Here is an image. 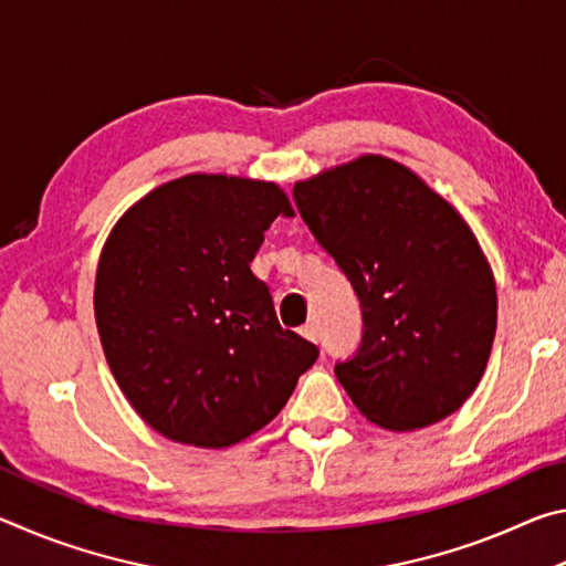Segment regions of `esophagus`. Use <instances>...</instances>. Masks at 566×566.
<instances>
[{"mask_svg": "<svg viewBox=\"0 0 566 566\" xmlns=\"http://www.w3.org/2000/svg\"><path fill=\"white\" fill-rule=\"evenodd\" d=\"M300 334L310 342H319V329H317V324H314V322H306L304 327L300 329Z\"/></svg>", "mask_w": 566, "mask_h": 566, "instance_id": "1", "label": "esophagus"}]
</instances>
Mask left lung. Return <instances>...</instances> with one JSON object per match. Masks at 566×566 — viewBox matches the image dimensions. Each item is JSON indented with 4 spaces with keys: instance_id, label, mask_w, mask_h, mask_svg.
<instances>
[{
    "instance_id": "1",
    "label": "left lung",
    "mask_w": 566,
    "mask_h": 566,
    "mask_svg": "<svg viewBox=\"0 0 566 566\" xmlns=\"http://www.w3.org/2000/svg\"><path fill=\"white\" fill-rule=\"evenodd\" d=\"M294 202L361 304L334 375L385 429L444 419L476 389L496 332L490 262L457 209L395 159L364 155L296 181Z\"/></svg>"
}]
</instances>
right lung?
<instances>
[{
    "label": "right lung",
    "instance_id": "right-lung-1",
    "mask_svg": "<svg viewBox=\"0 0 566 566\" xmlns=\"http://www.w3.org/2000/svg\"><path fill=\"white\" fill-rule=\"evenodd\" d=\"M276 217L274 181L187 175L114 224L94 282L104 357L124 397L171 442L222 449L260 432L319 357L276 322L249 270Z\"/></svg>",
    "mask_w": 566,
    "mask_h": 566
}]
</instances>
